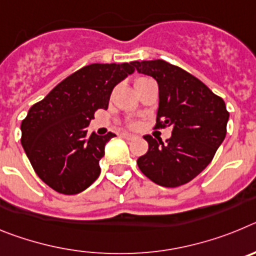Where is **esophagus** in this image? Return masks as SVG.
Listing matches in <instances>:
<instances>
[{
	"mask_svg": "<svg viewBox=\"0 0 256 256\" xmlns=\"http://www.w3.org/2000/svg\"><path fill=\"white\" fill-rule=\"evenodd\" d=\"M123 138H126V140H133V138H136V136L134 134H130V133H123Z\"/></svg>",
	"mask_w": 256,
	"mask_h": 256,
	"instance_id": "34e87169",
	"label": "esophagus"
}]
</instances>
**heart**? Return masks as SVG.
I'll return each mask as SVG.
<instances>
[{
  "label": "heart",
  "instance_id": "heart-1",
  "mask_svg": "<svg viewBox=\"0 0 256 256\" xmlns=\"http://www.w3.org/2000/svg\"><path fill=\"white\" fill-rule=\"evenodd\" d=\"M140 79H141V78H140Z\"/></svg>",
  "mask_w": 256,
  "mask_h": 256
}]
</instances>
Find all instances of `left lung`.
Returning <instances> with one entry per match:
<instances>
[{
  "label": "left lung",
  "mask_w": 256,
  "mask_h": 256,
  "mask_svg": "<svg viewBox=\"0 0 256 256\" xmlns=\"http://www.w3.org/2000/svg\"><path fill=\"white\" fill-rule=\"evenodd\" d=\"M133 66L159 86L156 126H173L165 144L144 136L148 150L138 168L159 186H182L210 164L226 138L230 112L222 97L186 70L164 60L133 61Z\"/></svg>",
  "instance_id": "obj_1"
}]
</instances>
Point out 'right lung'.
<instances>
[{
  "label": "right lung",
  "mask_w": 256,
  "mask_h": 256,
  "mask_svg": "<svg viewBox=\"0 0 256 256\" xmlns=\"http://www.w3.org/2000/svg\"><path fill=\"white\" fill-rule=\"evenodd\" d=\"M133 72V62L87 65L29 108L22 122V144L47 186L76 195L98 178L105 144L115 134L90 136L87 126L97 108H108L115 86Z\"/></svg>",
  "instance_id": "1"
}]
</instances>
